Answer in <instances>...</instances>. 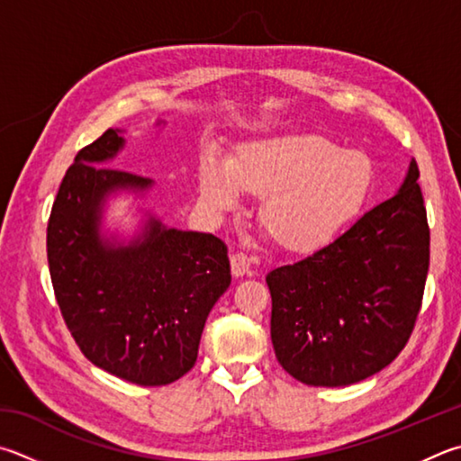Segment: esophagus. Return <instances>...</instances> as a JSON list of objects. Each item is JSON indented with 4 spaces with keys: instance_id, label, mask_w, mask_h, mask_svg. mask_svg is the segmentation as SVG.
<instances>
[{
    "instance_id": "esophagus-1",
    "label": "esophagus",
    "mask_w": 461,
    "mask_h": 461,
    "mask_svg": "<svg viewBox=\"0 0 461 461\" xmlns=\"http://www.w3.org/2000/svg\"><path fill=\"white\" fill-rule=\"evenodd\" d=\"M231 262V274L233 276H244L249 274V267H252V258L244 252H236L230 258Z\"/></svg>"
}]
</instances>
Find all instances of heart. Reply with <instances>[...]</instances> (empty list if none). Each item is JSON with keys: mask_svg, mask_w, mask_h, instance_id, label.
<instances>
[{"mask_svg": "<svg viewBox=\"0 0 461 461\" xmlns=\"http://www.w3.org/2000/svg\"><path fill=\"white\" fill-rule=\"evenodd\" d=\"M373 165L321 135H282L248 143L233 161L209 157L199 167L203 203L230 212L248 191L266 195L259 220L282 248L306 252L326 244L361 212Z\"/></svg>", "mask_w": 461, "mask_h": 461, "instance_id": "b5f03b06", "label": "heart"}]
</instances>
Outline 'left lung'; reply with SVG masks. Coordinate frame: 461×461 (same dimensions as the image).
I'll return each mask as SVG.
<instances>
[{
	"mask_svg": "<svg viewBox=\"0 0 461 461\" xmlns=\"http://www.w3.org/2000/svg\"><path fill=\"white\" fill-rule=\"evenodd\" d=\"M420 167L403 187L329 246L266 276L276 358L294 379L345 387L379 373L405 348L429 270Z\"/></svg>",
	"mask_w": 461,
	"mask_h": 461,
	"instance_id": "1",
	"label": "left lung"
}]
</instances>
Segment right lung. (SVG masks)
I'll list each match as a JSON object with an SVG mask.
<instances>
[{"label":"right lung","instance_id":"add662e5","mask_svg":"<svg viewBox=\"0 0 461 461\" xmlns=\"http://www.w3.org/2000/svg\"><path fill=\"white\" fill-rule=\"evenodd\" d=\"M122 145L108 129L66 171L48 220L50 278L82 355L119 379L158 387L195 365L207 314L231 284L230 258L212 233L167 230L153 217L131 246L103 241L104 197L150 187L103 167Z\"/></svg>","mask_w":461,"mask_h":461}]
</instances>
